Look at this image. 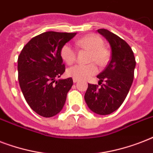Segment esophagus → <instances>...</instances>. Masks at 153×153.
Masks as SVG:
<instances>
[{
	"label": "esophagus",
	"instance_id": "esophagus-1",
	"mask_svg": "<svg viewBox=\"0 0 153 153\" xmlns=\"http://www.w3.org/2000/svg\"><path fill=\"white\" fill-rule=\"evenodd\" d=\"M73 82H74V83H75V82H78V79H73Z\"/></svg>",
	"mask_w": 153,
	"mask_h": 153
}]
</instances>
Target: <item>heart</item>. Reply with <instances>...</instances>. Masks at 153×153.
<instances>
[{"label":"heart","instance_id":"1","mask_svg":"<svg viewBox=\"0 0 153 153\" xmlns=\"http://www.w3.org/2000/svg\"><path fill=\"white\" fill-rule=\"evenodd\" d=\"M79 48L89 51L87 61L91 63L86 65H76L67 71L68 76L76 79H86L98 72L94 62L99 66L106 64L109 59V50L103 46V39L97 34H89L78 39L75 43ZM60 55L67 64H73L76 60V51L70 44H66L62 47Z\"/></svg>","mask_w":153,"mask_h":153}]
</instances>
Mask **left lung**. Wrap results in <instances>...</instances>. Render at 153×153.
I'll return each instance as SVG.
<instances>
[{"instance_id":"left-lung-1","label":"left lung","mask_w":153,"mask_h":153,"mask_svg":"<svg viewBox=\"0 0 153 153\" xmlns=\"http://www.w3.org/2000/svg\"><path fill=\"white\" fill-rule=\"evenodd\" d=\"M109 43L111 59L105 69L98 74V85L88 83L85 101L93 112L107 115L121 106L130 89L134 77L136 60L133 50L124 39L109 30H98Z\"/></svg>"}]
</instances>
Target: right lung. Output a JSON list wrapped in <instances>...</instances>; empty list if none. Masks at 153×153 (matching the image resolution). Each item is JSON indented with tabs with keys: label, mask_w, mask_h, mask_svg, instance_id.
<instances>
[{
	"label": "right lung",
	"mask_w": 153,
	"mask_h": 153,
	"mask_svg": "<svg viewBox=\"0 0 153 153\" xmlns=\"http://www.w3.org/2000/svg\"><path fill=\"white\" fill-rule=\"evenodd\" d=\"M76 34L44 32L33 37L18 57V80L23 95L40 116H55L64 105L73 80L68 78L56 81L65 71L60 51Z\"/></svg>",
	"instance_id": "1"
}]
</instances>
